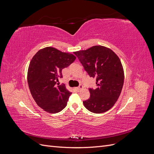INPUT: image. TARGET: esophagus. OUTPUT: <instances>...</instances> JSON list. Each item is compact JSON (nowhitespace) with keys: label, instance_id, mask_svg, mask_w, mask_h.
<instances>
[{"label":"esophagus","instance_id":"1","mask_svg":"<svg viewBox=\"0 0 154 154\" xmlns=\"http://www.w3.org/2000/svg\"><path fill=\"white\" fill-rule=\"evenodd\" d=\"M82 88H83V85H79V87H78L76 88V90L78 92H79V91H80L82 89Z\"/></svg>","mask_w":154,"mask_h":154}]
</instances>
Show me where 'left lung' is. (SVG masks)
I'll return each instance as SVG.
<instances>
[{"label": "left lung", "mask_w": 154, "mask_h": 154, "mask_svg": "<svg viewBox=\"0 0 154 154\" xmlns=\"http://www.w3.org/2000/svg\"><path fill=\"white\" fill-rule=\"evenodd\" d=\"M74 54L90 77L95 78L96 88H89L90 97L83 103L93 113L110 109L117 101L124 83L122 62L114 52L101 45H95Z\"/></svg>", "instance_id": "obj_1"}]
</instances>
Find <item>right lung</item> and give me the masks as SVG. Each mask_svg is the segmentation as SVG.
I'll return each instance as SVG.
<instances>
[{"instance_id": "1", "label": "right lung", "mask_w": 154, "mask_h": 154, "mask_svg": "<svg viewBox=\"0 0 154 154\" xmlns=\"http://www.w3.org/2000/svg\"><path fill=\"white\" fill-rule=\"evenodd\" d=\"M75 59L72 54L51 47L39 50L31 59L27 71L29 90L36 104L48 112L57 113L66 106L71 92L57 82L63 77L62 69Z\"/></svg>"}]
</instances>
